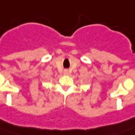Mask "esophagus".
<instances>
[{"mask_svg":"<svg viewBox=\"0 0 135 135\" xmlns=\"http://www.w3.org/2000/svg\"><path fill=\"white\" fill-rule=\"evenodd\" d=\"M63 74H64V75H68L70 73H69V71L68 70H64V72H63Z\"/></svg>","mask_w":135,"mask_h":135,"instance_id":"esophagus-1","label":"esophagus"}]
</instances>
